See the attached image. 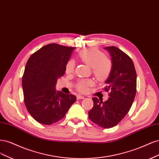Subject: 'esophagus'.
Instances as JSON below:
<instances>
[{"instance_id":"obj_1","label":"esophagus","mask_w":159,"mask_h":159,"mask_svg":"<svg viewBox=\"0 0 159 159\" xmlns=\"http://www.w3.org/2000/svg\"><path fill=\"white\" fill-rule=\"evenodd\" d=\"M84 98V96H81V95H77L76 96V98H77V100H80V99H83Z\"/></svg>"}]
</instances>
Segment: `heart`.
Wrapping results in <instances>:
<instances>
[{
	"label": "heart",
	"mask_w": 159,
	"mask_h": 159,
	"mask_svg": "<svg viewBox=\"0 0 159 159\" xmlns=\"http://www.w3.org/2000/svg\"><path fill=\"white\" fill-rule=\"evenodd\" d=\"M81 62L90 66L94 77L100 82H104L110 77L112 70L111 60L106 57V55L100 49L91 48L82 50L77 55ZM75 69V63L69 60L66 64V73H72ZM94 84L92 80H81L77 83L76 88L81 93H86L89 87Z\"/></svg>",
	"instance_id": "1"
}]
</instances>
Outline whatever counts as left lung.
<instances>
[{
	"label": "left lung",
	"instance_id": "left-lung-1",
	"mask_svg": "<svg viewBox=\"0 0 159 159\" xmlns=\"http://www.w3.org/2000/svg\"><path fill=\"white\" fill-rule=\"evenodd\" d=\"M112 63L110 77L104 90L110 92L105 102L94 97V106L89 111V119L103 128L116 125L129 111L136 94L137 75L131 59L115 46L106 47Z\"/></svg>",
	"mask_w": 159,
	"mask_h": 159
}]
</instances>
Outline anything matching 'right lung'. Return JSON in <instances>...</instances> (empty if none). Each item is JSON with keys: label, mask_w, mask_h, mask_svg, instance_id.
I'll return each mask as SVG.
<instances>
[{"label": "right lung", "mask_w": 159, "mask_h": 159, "mask_svg": "<svg viewBox=\"0 0 159 159\" xmlns=\"http://www.w3.org/2000/svg\"><path fill=\"white\" fill-rule=\"evenodd\" d=\"M75 49L57 43H50L32 54L25 65L22 83L24 101L29 114L44 125H52L65 117L76 100L73 94L57 91L58 78Z\"/></svg>", "instance_id": "right-lung-1"}]
</instances>
